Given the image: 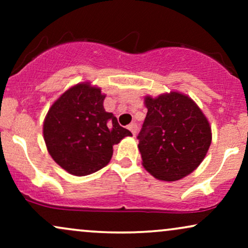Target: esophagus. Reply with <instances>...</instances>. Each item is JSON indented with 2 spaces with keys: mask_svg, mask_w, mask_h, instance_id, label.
Instances as JSON below:
<instances>
[{
  "mask_svg": "<svg viewBox=\"0 0 248 248\" xmlns=\"http://www.w3.org/2000/svg\"><path fill=\"white\" fill-rule=\"evenodd\" d=\"M128 129H129L130 132L133 133V135L135 136L136 133H138V124H130L129 126H128Z\"/></svg>",
  "mask_w": 248,
  "mask_h": 248,
  "instance_id": "34e87169",
  "label": "esophagus"
}]
</instances>
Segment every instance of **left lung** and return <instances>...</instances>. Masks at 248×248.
Here are the masks:
<instances>
[{
    "label": "left lung",
    "instance_id": "8db88e82",
    "mask_svg": "<svg viewBox=\"0 0 248 248\" xmlns=\"http://www.w3.org/2000/svg\"><path fill=\"white\" fill-rule=\"evenodd\" d=\"M144 105L148 112L138 135L142 166L161 181L186 177L202 163L211 144L206 116L191 98L179 92L147 95Z\"/></svg>",
    "mask_w": 248,
    "mask_h": 248
}]
</instances>
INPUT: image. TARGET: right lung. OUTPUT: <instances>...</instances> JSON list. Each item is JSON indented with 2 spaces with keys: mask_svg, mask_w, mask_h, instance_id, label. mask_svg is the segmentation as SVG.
Returning a JSON list of instances; mask_svg holds the SVG:
<instances>
[{
  "mask_svg": "<svg viewBox=\"0 0 248 248\" xmlns=\"http://www.w3.org/2000/svg\"><path fill=\"white\" fill-rule=\"evenodd\" d=\"M105 94L90 82L65 91L43 124L47 152L71 175L86 176L109 163L113 146L132 133L104 108Z\"/></svg>",
  "mask_w": 248,
  "mask_h": 248,
  "instance_id": "right-lung-1",
  "label": "right lung"
}]
</instances>
